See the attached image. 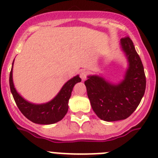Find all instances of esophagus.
<instances>
[{
  "mask_svg": "<svg viewBox=\"0 0 158 158\" xmlns=\"http://www.w3.org/2000/svg\"><path fill=\"white\" fill-rule=\"evenodd\" d=\"M79 75H80V77H81V79H82V80L85 81V80H86V77H87L88 73H87V72H86V71L82 70L80 72V74H79Z\"/></svg>",
  "mask_w": 158,
  "mask_h": 158,
  "instance_id": "34e87169",
  "label": "esophagus"
}]
</instances>
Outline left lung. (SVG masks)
<instances>
[{
  "label": "left lung",
  "mask_w": 158,
  "mask_h": 158,
  "mask_svg": "<svg viewBox=\"0 0 158 158\" xmlns=\"http://www.w3.org/2000/svg\"><path fill=\"white\" fill-rule=\"evenodd\" d=\"M121 46L129 61L123 81L114 85L97 76H88L85 81L93 110L107 122L129 117L139 106L146 89L143 65L132 40L129 36L122 38Z\"/></svg>",
  "instance_id": "left-lung-1"
}]
</instances>
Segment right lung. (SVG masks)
<instances>
[{
	"label": "right lung",
	"mask_w": 158,
	"mask_h": 158,
	"mask_svg": "<svg viewBox=\"0 0 158 158\" xmlns=\"http://www.w3.org/2000/svg\"><path fill=\"white\" fill-rule=\"evenodd\" d=\"M12 68L9 76L10 89L16 105L23 115L31 122L40 125H49L61 121L64 117L69 109V101L73 87L77 82H81L79 76H76L68 81L58 94L50 102L42 104H34L23 99L16 91L13 83Z\"/></svg>",
	"instance_id": "obj_1"
}]
</instances>
